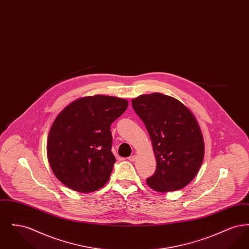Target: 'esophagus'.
Returning a JSON list of instances; mask_svg holds the SVG:
<instances>
[{"mask_svg":"<svg viewBox=\"0 0 249 249\" xmlns=\"http://www.w3.org/2000/svg\"><path fill=\"white\" fill-rule=\"evenodd\" d=\"M136 158H137L136 155H132V156H130V157L128 158V160H129L130 161H134V160H136Z\"/></svg>","mask_w":249,"mask_h":249,"instance_id":"obj_1","label":"esophagus"}]
</instances>
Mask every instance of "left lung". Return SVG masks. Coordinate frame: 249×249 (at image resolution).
<instances>
[{
  "mask_svg": "<svg viewBox=\"0 0 249 249\" xmlns=\"http://www.w3.org/2000/svg\"><path fill=\"white\" fill-rule=\"evenodd\" d=\"M131 106L149 133L157 167L147 185L160 192L186 187L201 165L204 144L193 114L177 99L161 94L141 95Z\"/></svg>",
  "mask_w": 249,
  "mask_h": 249,
  "instance_id": "8db88e82",
  "label": "left lung"
}]
</instances>
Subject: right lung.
I'll return each mask as SVG.
<instances>
[{
  "label": "right lung",
  "mask_w": 249,
  "mask_h": 249,
  "mask_svg": "<svg viewBox=\"0 0 249 249\" xmlns=\"http://www.w3.org/2000/svg\"><path fill=\"white\" fill-rule=\"evenodd\" d=\"M127 107V100L96 95L78 99L59 113L49 130L47 150L62 184L78 192L105 186L116 162L110 126Z\"/></svg>",
  "instance_id": "obj_1"
}]
</instances>
